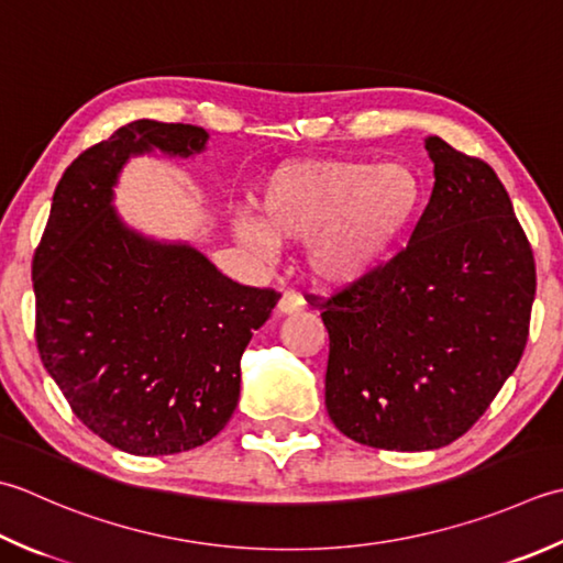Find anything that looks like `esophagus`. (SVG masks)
Listing matches in <instances>:
<instances>
[{
  "mask_svg": "<svg viewBox=\"0 0 563 563\" xmlns=\"http://www.w3.org/2000/svg\"><path fill=\"white\" fill-rule=\"evenodd\" d=\"M302 310H305V300H302L300 292L288 290V292L280 295V300H278V312L280 314H297Z\"/></svg>",
  "mask_w": 563,
  "mask_h": 563,
  "instance_id": "34e87169",
  "label": "esophagus"
}]
</instances>
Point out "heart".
<instances>
[{
	"mask_svg": "<svg viewBox=\"0 0 563 563\" xmlns=\"http://www.w3.org/2000/svg\"><path fill=\"white\" fill-rule=\"evenodd\" d=\"M424 185L405 163L310 158L275 168L258 190V214H241L236 234L261 253L305 241L319 280L349 285L376 273L410 231Z\"/></svg>",
	"mask_w": 563,
	"mask_h": 563,
	"instance_id": "heart-1",
	"label": "heart"
}]
</instances>
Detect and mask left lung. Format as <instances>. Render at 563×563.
Returning a JSON list of instances; mask_svg holds the SVG:
<instances>
[{
    "label": "left lung",
    "instance_id": "1",
    "mask_svg": "<svg viewBox=\"0 0 563 563\" xmlns=\"http://www.w3.org/2000/svg\"><path fill=\"white\" fill-rule=\"evenodd\" d=\"M434 190L410 244L322 297L324 402L373 449L446 446L517 368L537 290L532 246L486 161L427 139Z\"/></svg>",
    "mask_w": 563,
    "mask_h": 563
}]
</instances>
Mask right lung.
Listing matches in <instances>:
<instances>
[{"label": "right lung", "instance_id": "add662e5", "mask_svg": "<svg viewBox=\"0 0 563 563\" xmlns=\"http://www.w3.org/2000/svg\"><path fill=\"white\" fill-rule=\"evenodd\" d=\"M207 131L139 119L77 156L55 187L33 253L36 346L87 429L136 456L209 442L236 410L241 354L280 292L239 285L200 251L119 222L131 153L202 151Z\"/></svg>", "mask_w": 563, "mask_h": 563}]
</instances>
